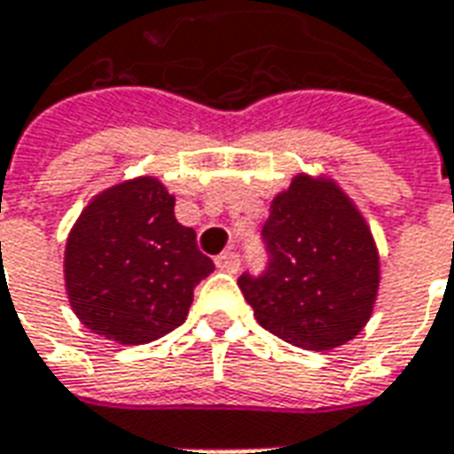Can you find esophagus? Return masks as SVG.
<instances>
[{
  "label": "esophagus",
  "instance_id": "34e87169",
  "mask_svg": "<svg viewBox=\"0 0 454 454\" xmlns=\"http://www.w3.org/2000/svg\"><path fill=\"white\" fill-rule=\"evenodd\" d=\"M215 263H217L220 270H227V273H237L239 270V256H237V251H224V254H220L215 259Z\"/></svg>",
  "mask_w": 454,
  "mask_h": 454
}]
</instances>
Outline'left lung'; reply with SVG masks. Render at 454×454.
I'll list each match as a JSON object with an SVG mask.
<instances>
[{
	"mask_svg": "<svg viewBox=\"0 0 454 454\" xmlns=\"http://www.w3.org/2000/svg\"><path fill=\"white\" fill-rule=\"evenodd\" d=\"M263 241L268 270L244 273L239 287L266 332L304 350L339 348L363 332L380 290V254L333 178L297 174L270 200Z\"/></svg>",
	"mask_w": 454,
	"mask_h": 454,
	"instance_id": "1",
	"label": "left lung"
}]
</instances>
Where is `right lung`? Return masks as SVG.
<instances>
[{"label": "right lung", "instance_id": "1", "mask_svg": "<svg viewBox=\"0 0 454 454\" xmlns=\"http://www.w3.org/2000/svg\"><path fill=\"white\" fill-rule=\"evenodd\" d=\"M176 198L154 176L121 181L91 198L69 230L65 287L72 312L98 336L140 346L186 322L193 287L215 270Z\"/></svg>", "mask_w": 454, "mask_h": 454}]
</instances>
